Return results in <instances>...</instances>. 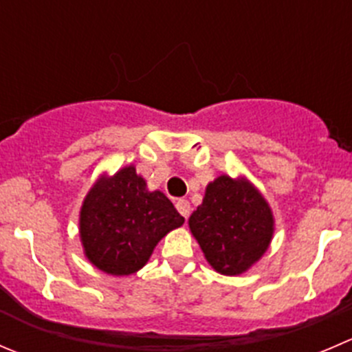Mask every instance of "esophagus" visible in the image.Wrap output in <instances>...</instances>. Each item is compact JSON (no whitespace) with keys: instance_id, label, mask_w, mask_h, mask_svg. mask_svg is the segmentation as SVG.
Listing matches in <instances>:
<instances>
[{"instance_id":"obj_1","label":"esophagus","mask_w":352,"mask_h":352,"mask_svg":"<svg viewBox=\"0 0 352 352\" xmlns=\"http://www.w3.org/2000/svg\"><path fill=\"white\" fill-rule=\"evenodd\" d=\"M175 206H177V210H179V213L182 214L184 218H187L189 217V213H190V204H189V201L187 199H179L175 203Z\"/></svg>"}]
</instances>
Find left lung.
<instances>
[{
	"instance_id": "obj_1",
	"label": "left lung",
	"mask_w": 352,
	"mask_h": 352,
	"mask_svg": "<svg viewBox=\"0 0 352 352\" xmlns=\"http://www.w3.org/2000/svg\"><path fill=\"white\" fill-rule=\"evenodd\" d=\"M190 234L214 272L242 275L270 248L275 218L258 187L244 175H220L189 217Z\"/></svg>"
}]
</instances>
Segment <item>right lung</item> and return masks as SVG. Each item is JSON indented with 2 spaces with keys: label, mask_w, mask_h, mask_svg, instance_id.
I'll list each match as a JSON object with an SVG mask.
<instances>
[{
  "label": "right lung",
  "mask_w": 352,
  "mask_h": 352,
  "mask_svg": "<svg viewBox=\"0 0 352 352\" xmlns=\"http://www.w3.org/2000/svg\"><path fill=\"white\" fill-rule=\"evenodd\" d=\"M184 223V217L162 190L127 165L103 173L82 201L78 237L84 256L98 270L115 277L132 275L151 258L156 244Z\"/></svg>",
  "instance_id": "right-lung-1"
}]
</instances>
